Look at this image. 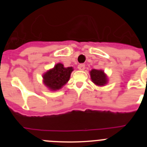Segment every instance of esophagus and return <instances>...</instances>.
Segmentation results:
<instances>
[{
  "label": "esophagus",
  "mask_w": 147,
  "mask_h": 147,
  "mask_svg": "<svg viewBox=\"0 0 147 147\" xmlns=\"http://www.w3.org/2000/svg\"><path fill=\"white\" fill-rule=\"evenodd\" d=\"M85 68V65L84 64H80L78 65V69L80 71H84Z\"/></svg>",
  "instance_id": "1"
}]
</instances>
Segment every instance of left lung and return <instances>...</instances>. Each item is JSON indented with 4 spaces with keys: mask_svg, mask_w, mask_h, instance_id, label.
Here are the masks:
<instances>
[{
    "mask_svg": "<svg viewBox=\"0 0 147 147\" xmlns=\"http://www.w3.org/2000/svg\"><path fill=\"white\" fill-rule=\"evenodd\" d=\"M90 75L91 81L97 86H105L108 82V77L103 70L92 69L90 71Z\"/></svg>",
    "mask_w": 147,
    "mask_h": 147,
    "instance_id": "obj_1",
    "label": "left lung"
}]
</instances>
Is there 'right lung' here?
<instances>
[{
    "label": "right lung",
    "instance_id": "obj_1",
    "mask_svg": "<svg viewBox=\"0 0 147 147\" xmlns=\"http://www.w3.org/2000/svg\"><path fill=\"white\" fill-rule=\"evenodd\" d=\"M73 67H64L62 63H57L51 69L42 75V82L51 91L61 89L69 81Z\"/></svg>",
    "mask_w": 147,
    "mask_h": 147
}]
</instances>
